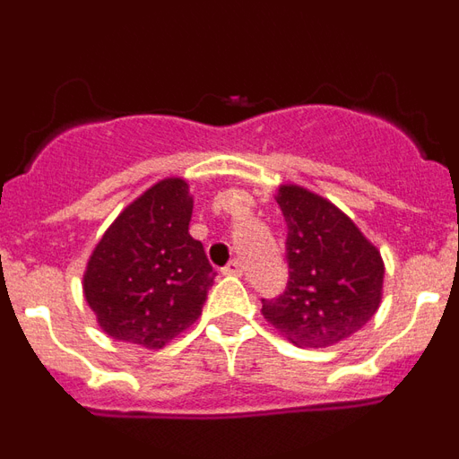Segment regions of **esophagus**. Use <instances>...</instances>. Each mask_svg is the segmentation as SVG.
<instances>
[{
	"label": "esophagus",
	"instance_id": "obj_1",
	"mask_svg": "<svg viewBox=\"0 0 459 459\" xmlns=\"http://www.w3.org/2000/svg\"><path fill=\"white\" fill-rule=\"evenodd\" d=\"M222 273H225V275H241L243 273V264L238 262V259H232V262H230V264L222 269Z\"/></svg>",
	"mask_w": 459,
	"mask_h": 459
}]
</instances>
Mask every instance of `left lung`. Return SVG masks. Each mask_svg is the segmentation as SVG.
Returning <instances> with one entry per match:
<instances>
[{
  "mask_svg": "<svg viewBox=\"0 0 459 459\" xmlns=\"http://www.w3.org/2000/svg\"><path fill=\"white\" fill-rule=\"evenodd\" d=\"M287 222V290L262 299V315L299 347H331L375 317L384 287L379 250L350 216L319 195L278 188Z\"/></svg>",
  "mask_w": 459,
  "mask_h": 459,
  "instance_id": "1",
  "label": "left lung"
}]
</instances>
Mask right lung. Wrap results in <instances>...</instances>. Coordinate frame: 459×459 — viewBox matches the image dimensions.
<instances>
[{
	"instance_id": "add662e5",
	"label": "right lung",
	"mask_w": 459,
	"mask_h": 459,
	"mask_svg": "<svg viewBox=\"0 0 459 459\" xmlns=\"http://www.w3.org/2000/svg\"><path fill=\"white\" fill-rule=\"evenodd\" d=\"M193 197L179 177L121 211L93 248L82 290L109 338L160 350L202 315L213 269L188 234Z\"/></svg>"
}]
</instances>
